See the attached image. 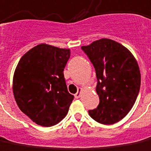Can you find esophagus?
<instances>
[{
	"label": "esophagus",
	"instance_id": "34e87169",
	"mask_svg": "<svg viewBox=\"0 0 151 151\" xmlns=\"http://www.w3.org/2000/svg\"><path fill=\"white\" fill-rule=\"evenodd\" d=\"M82 90H83L82 88H79L78 91V92H77V93L74 95V96H75L76 99H78V98L80 97V96H81V92H82Z\"/></svg>",
	"mask_w": 151,
	"mask_h": 151
}]
</instances>
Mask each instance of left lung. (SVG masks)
Segmentation results:
<instances>
[{
	"label": "left lung",
	"instance_id": "8db88e82",
	"mask_svg": "<svg viewBox=\"0 0 151 151\" xmlns=\"http://www.w3.org/2000/svg\"><path fill=\"white\" fill-rule=\"evenodd\" d=\"M82 50L92 63L100 103L89 115L102 124L123 119L132 108L141 86V73L136 59L117 42L102 38Z\"/></svg>",
	"mask_w": 151,
	"mask_h": 151
}]
</instances>
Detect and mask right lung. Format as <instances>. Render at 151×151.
<instances>
[{"label":"right lung","instance_id":"right-lung-1","mask_svg":"<svg viewBox=\"0 0 151 151\" xmlns=\"http://www.w3.org/2000/svg\"><path fill=\"white\" fill-rule=\"evenodd\" d=\"M69 49L40 44L24 54L13 78L14 99L34 123L51 127L67 115L74 96L68 93L64 69Z\"/></svg>","mask_w":151,"mask_h":151}]
</instances>
